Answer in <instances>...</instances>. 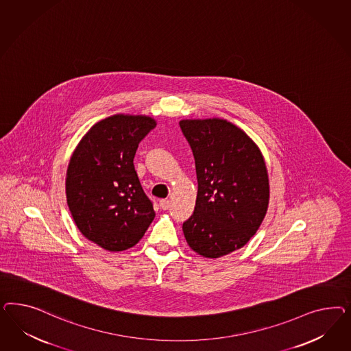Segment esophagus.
Returning a JSON list of instances; mask_svg holds the SVG:
<instances>
[{
	"label": "esophagus",
	"mask_w": 351,
	"mask_h": 351,
	"mask_svg": "<svg viewBox=\"0 0 351 351\" xmlns=\"http://www.w3.org/2000/svg\"><path fill=\"white\" fill-rule=\"evenodd\" d=\"M160 206L162 210H169V208H170L171 202L169 199H160Z\"/></svg>",
	"instance_id": "obj_1"
}]
</instances>
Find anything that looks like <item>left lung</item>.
I'll list each match as a JSON object with an SVG mask.
<instances>
[{"instance_id":"left-lung-1","label":"left lung","mask_w":351,"mask_h":351,"mask_svg":"<svg viewBox=\"0 0 351 351\" xmlns=\"http://www.w3.org/2000/svg\"><path fill=\"white\" fill-rule=\"evenodd\" d=\"M198 180L194 213L182 223L191 250L216 258L242 248L263 223L269 204L265 160L251 138L219 119H182Z\"/></svg>"}]
</instances>
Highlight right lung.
Instances as JSON below:
<instances>
[{
    "mask_svg": "<svg viewBox=\"0 0 351 351\" xmlns=\"http://www.w3.org/2000/svg\"><path fill=\"white\" fill-rule=\"evenodd\" d=\"M156 125L147 116L101 119L69 160L65 180L69 211L80 232L108 251L134 247L156 216L134 166L138 143Z\"/></svg>",
    "mask_w": 351,
    "mask_h": 351,
    "instance_id": "right-lung-1",
    "label": "right lung"
}]
</instances>
